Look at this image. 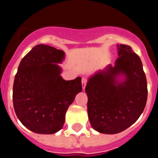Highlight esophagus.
Wrapping results in <instances>:
<instances>
[{
  "mask_svg": "<svg viewBox=\"0 0 158 158\" xmlns=\"http://www.w3.org/2000/svg\"><path fill=\"white\" fill-rule=\"evenodd\" d=\"M81 82H82V87H83V89H85L86 84H87V82H88V79L86 77H82Z\"/></svg>",
  "mask_w": 158,
  "mask_h": 158,
  "instance_id": "1",
  "label": "esophagus"
}]
</instances>
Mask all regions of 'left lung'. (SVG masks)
<instances>
[{
	"mask_svg": "<svg viewBox=\"0 0 158 158\" xmlns=\"http://www.w3.org/2000/svg\"><path fill=\"white\" fill-rule=\"evenodd\" d=\"M118 54L115 66L109 65L96 73L85 87L89 121L93 129L103 134L127 129L144 111L147 100V82L139 55L123 44ZM119 74L126 77L122 83L115 80Z\"/></svg>",
	"mask_w": 158,
	"mask_h": 158,
	"instance_id": "left-lung-1",
	"label": "left lung"
}]
</instances>
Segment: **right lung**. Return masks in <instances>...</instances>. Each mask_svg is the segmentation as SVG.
Here are the masks:
<instances>
[{
	"label": "right lung",
	"instance_id": "1",
	"mask_svg": "<svg viewBox=\"0 0 158 158\" xmlns=\"http://www.w3.org/2000/svg\"><path fill=\"white\" fill-rule=\"evenodd\" d=\"M61 50L40 44L21 60L15 76L13 107L23 126L35 133L50 135L62 129L65 112L81 92V77L63 80Z\"/></svg>",
	"mask_w": 158,
	"mask_h": 158
}]
</instances>
